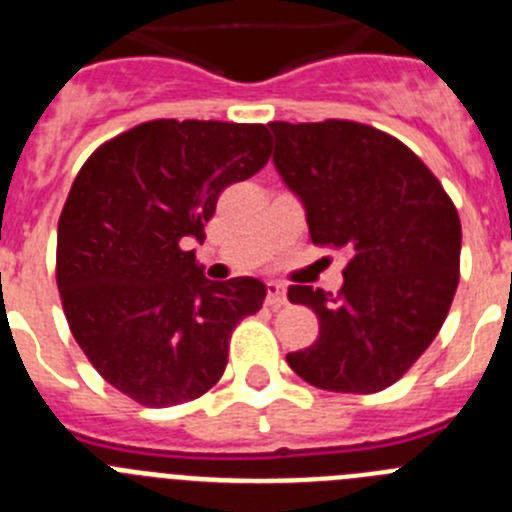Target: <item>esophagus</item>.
Instances as JSON below:
<instances>
[{"label":"esophagus","instance_id":"obj_1","mask_svg":"<svg viewBox=\"0 0 512 512\" xmlns=\"http://www.w3.org/2000/svg\"><path fill=\"white\" fill-rule=\"evenodd\" d=\"M287 302V289H284V284L279 282H269L266 284V305L271 307H279Z\"/></svg>","mask_w":512,"mask_h":512}]
</instances>
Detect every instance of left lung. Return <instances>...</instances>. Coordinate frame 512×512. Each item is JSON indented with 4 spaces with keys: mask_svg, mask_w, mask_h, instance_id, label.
<instances>
[{
    "mask_svg": "<svg viewBox=\"0 0 512 512\" xmlns=\"http://www.w3.org/2000/svg\"><path fill=\"white\" fill-rule=\"evenodd\" d=\"M274 166L305 207L312 243L351 253L338 295L292 284L318 341L287 354L328 392L395 384L438 336L459 284L461 223L431 169L392 135L348 120L269 122Z\"/></svg>",
    "mask_w": 512,
    "mask_h": 512,
    "instance_id": "1",
    "label": "left lung"
}]
</instances>
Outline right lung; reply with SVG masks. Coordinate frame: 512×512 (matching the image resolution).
<instances>
[{"mask_svg": "<svg viewBox=\"0 0 512 512\" xmlns=\"http://www.w3.org/2000/svg\"><path fill=\"white\" fill-rule=\"evenodd\" d=\"M269 161V130L153 120L99 146L58 220L56 282L76 343L115 390L146 408L205 395L230 333L266 284L212 282L189 243L205 241L217 197Z\"/></svg>", "mask_w": 512, "mask_h": 512, "instance_id": "1", "label": "right lung"}]
</instances>
